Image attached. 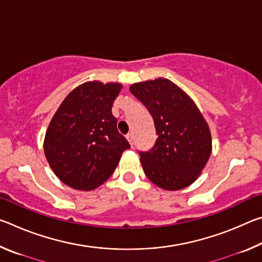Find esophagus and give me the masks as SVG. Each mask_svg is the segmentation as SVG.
Segmentation results:
<instances>
[{"instance_id": "esophagus-1", "label": "esophagus", "mask_w": 262, "mask_h": 262, "mask_svg": "<svg viewBox=\"0 0 262 262\" xmlns=\"http://www.w3.org/2000/svg\"><path fill=\"white\" fill-rule=\"evenodd\" d=\"M126 137H127L128 142H129V144L133 147V144H134V139H133V133H128Z\"/></svg>"}]
</instances>
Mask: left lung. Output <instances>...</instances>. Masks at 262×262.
I'll use <instances>...</instances> for the list:
<instances>
[{
  "label": "left lung",
  "mask_w": 262,
  "mask_h": 262,
  "mask_svg": "<svg viewBox=\"0 0 262 262\" xmlns=\"http://www.w3.org/2000/svg\"><path fill=\"white\" fill-rule=\"evenodd\" d=\"M129 91L154 119L157 141L148 152H140L148 179L165 190L192 185L211 154L209 126L193 99L167 78L134 83Z\"/></svg>",
  "instance_id": "obj_1"
}]
</instances>
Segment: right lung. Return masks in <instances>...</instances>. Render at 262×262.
Segmentation results:
<instances>
[{
  "mask_svg": "<svg viewBox=\"0 0 262 262\" xmlns=\"http://www.w3.org/2000/svg\"><path fill=\"white\" fill-rule=\"evenodd\" d=\"M122 84L85 82L75 88L53 115L43 140L48 164L62 183L92 190L115 170L128 141L117 129L113 101Z\"/></svg>",
  "mask_w": 262,
  "mask_h": 262,
  "instance_id": "right-lung-1",
  "label": "right lung"
}]
</instances>
